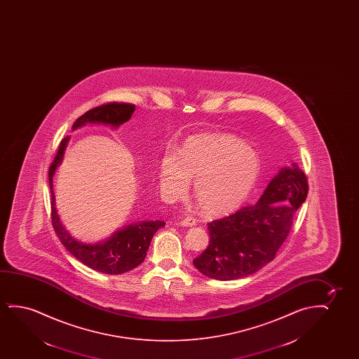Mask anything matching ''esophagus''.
<instances>
[{
    "instance_id": "esophagus-1",
    "label": "esophagus",
    "mask_w": 359,
    "mask_h": 359,
    "mask_svg": "<svg viewBox=\"0 0 359 359\" xmlns=\"http://www.w3.org/2000/svg\"><path fill=\"white\" fill-rule=\"evenodd\" d=\"M196 219L192 218V217H187V218H184V219L180 222V224H182V226H196Z\"/></svg>"
}]
</instances>
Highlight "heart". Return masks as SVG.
Returning <instances> with one entry per match:
<instances>
[{
    "label": "heart",
    "mask_w": 359,
    "mask_h": 359,
    "mask_svg": "<svg viewBox=\"0 0 359 359\" xmlns=\"http://www.w3.org/2000/svg\"><path fill=\"white\" fill-rule=\"evenodd\" d=\"M261 172L259 154L231 133H202L187 140L180 152L168 151L159 165V182L170 200L194 195L207 215L228 216L239 210Z\"/></svg>",
    "instance_id": "heart-1"
}]
</instances>
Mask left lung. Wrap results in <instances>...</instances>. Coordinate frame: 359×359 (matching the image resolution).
I'll list each match as a JSON object with an SVG mask.
<instances>
[{
    "mask_svg": "<svg viewBox=\"0 0 359 359\" xmlns=\"http://www.w3.org/2000/svg\"><path fill=\"white\" fill-rule=\"evenodd\" d=\"M308 190V179L295 163L282 168L257 203L208 223L210 244L194 266L219 280H238L260 270L287 239Z\"/></svg>",
    "mask_w": 359,
    "mask_h": 359,
    "instance_id": "1",
    "label": "left lung"
}]
</instances>
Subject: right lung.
I'll use <instances>...</instances> for the list:
<instances>
[{
	"mask_svg": "<svg viewBox=\"0 0 359 359\" xmlns=\"http://www.w3.org/2000/svg\"><path fill=\"white\" fill-rule=\"evenodd\" d=\"M135 111V105L128 103L103 104L97 108L90 109L74 121L72 128H81L86 123H103L118 128L126 123ZM69 137H65L60 143L59 151L49 168V185L51 194V222L56 234L62 245L89 269L108 273L121 275L137 267L147 255L148 248L156 231L165 226V222H140L136 224L123 226L120 231L114 233L108 241L98 244H84L74 239L66 231L60 221L59 215L55 207V195L53 190V177L56 168L64 157L65 149Z\"/></svg>",
	"mask_w": 359,
	"mask_h": 359,
	"instance_id": "right-lung-1",
	"label": "right lung"
}]
</instances>
